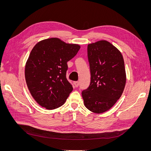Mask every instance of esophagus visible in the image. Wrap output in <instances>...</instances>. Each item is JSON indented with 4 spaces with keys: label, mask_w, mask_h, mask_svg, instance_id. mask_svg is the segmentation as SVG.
Segmentation results:
<instances>
[{
    "label": "esophagus",
    "mask_w": 151,
    "mask_h": 151,
    "mask_svg": "<svg viewBox=\"0 0 151 151\" xmlns=\"http://www.w3.org/2000/svg\"><path fill=\"white\" fill-rule=\"evenodd\" d=\"M74 85H75V86L76 87V88H77V87L79 86V83L78 81H76V82H75V83H74Z\"/></svg>",
    "instance_id": "1"
}]
</instances>
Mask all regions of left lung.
<instances>
[{
	"label": "left lung",
	"instance_id": "obj_1",
	"mask_svg": "<svg viewBox=\"0 0 151 151\" xmlns=\"http://www.w3.org/2000/svg\"><path fill=\"white\" fill-rule=\"evenodd\" d=\"M88 57L91 83L82 92L85 106L95 113L108 111L119 99L126 84L121 52L105 40L89 44Z\"/></svg>",
	"mask_w": 151,
	"mask_h": 151
}]
</instances>
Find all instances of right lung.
<instances>
[{
  "label": "right lung",
  "mask_w": 151,
  "mask_h": 151,
  "mask_svg": "<svg viewBox=\"0 0 151 151\" xmlns=\"http://www.w3.org/2000/svg\"><path fill=\"white\" fill-rule=\"evenodd\" d=\"M81 47L57 38L41 41L32 49L25 66V79L32 96L41 106L53 109L65 103L73 90L66 78L67 62Z\"/></svg>",
  "instance_id": "right-lung-1"
}]
</instances>
